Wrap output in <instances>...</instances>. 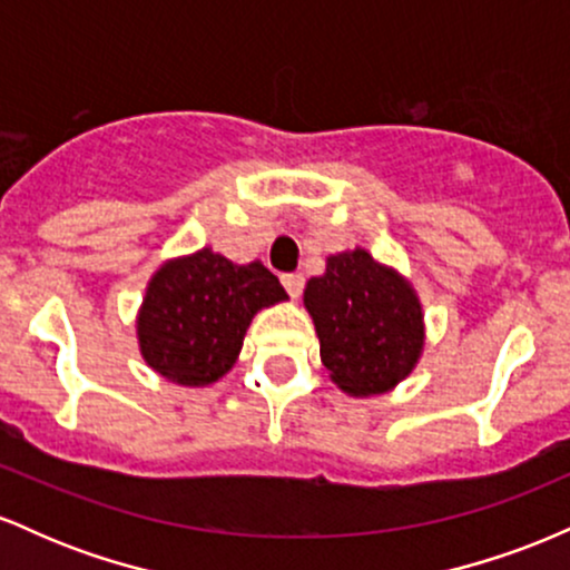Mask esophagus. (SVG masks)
Listing matches in <instances>:
<instances>
[{"mask_svg":"<svg viewBox=\"0 0 570 570\" xmlns=\"http://www.w3.org/2000/svg\"><path fill=\"white\" fill-rule=\"evenodd\" d=\"M281 284H284V289L289 292L292 299H297L299 294H303V289H305L303 273H284V276H281Z\"/></svg>","mask_w":570,"mask_h":570,"instance_id":"obj_1","label":"esophagus"}]
</instances>
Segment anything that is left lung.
Masks as SVG:
<instances>
[{
    "mask_svg": "<svg viewBox=\"0 0 570 570\" xmlns=\"http://www.w3.org/2000/svg\"><path fill=\"white\" fill-rule=\"evenodd\" d=\"M322 362L353 396L383 394L410 375L423 348L421 305L407 281L364 248L326 259L305 286Z\"/></svg>",
    "mask_w": 570,
    "mask_h": 570,
    "instance_id": "1",
    "label": "left lung"
}]
</instances>
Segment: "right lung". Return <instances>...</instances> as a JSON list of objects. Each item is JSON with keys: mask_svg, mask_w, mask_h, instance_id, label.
I'll list each match as a JSON object with an SVG mask.
<instances>
[{"mask_svg": "<svg viewBox=\"0 0 570 570\" xmlns=\"http://www.w3.org/2000/svg\"><path fill=\"white\" fill-rule=\"evenodd\" d=\"M286 299L263 263L233 265L212 248L163 265L139 313V345L155 372L208 385L233 367L259 307Z\"/></svg>", "mask_w": 570, "mask_h": 570, "instance_id": "right-lung-1", "label": "right lung"}]
</instances>
